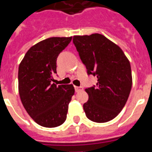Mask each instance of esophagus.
Segmentation results:
<instances>
[{
  "instance_id": "esophagus-1",
  "label": "esophagus",
  "mask_w": 152,
  "mask_h": 152,
  "mask_svg": "<svg viewBox=\"0 0 152 152\" xmlns=\"http://www.w3.org/2000/svg\"><path fill=\"white\" fill-rule=\"evenodd\" d=\"M75 90H76V92H78V91H80L83 90V88L82 87H78V86H76L75 87Z\"/></svg>"
}]
</instances>
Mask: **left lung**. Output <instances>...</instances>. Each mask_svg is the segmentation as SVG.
Masks as SVG:
<instances>
[{
  "mask_svg": "<svg viewBox=\"0 0 152 152\" xmlns=\"http://www.w3.org/2000/svg\"><path fill=\"white\" fill-rule=\"evenodd\" d=\"M73 43L88 75L97 76L96 87L85 89L84 110L89 120H113L127 103L132 85L130 62L121 48L104 35L74 36Z\"/></svg>",
  "mask_w": 152,
  "mask_h": 152,
  "instance_id": "1",
  "label": "left lung"
}]
</instances>
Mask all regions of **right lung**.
<instances>
[{
    "label": "right lung",
    "instance_id": "1",
    "mask_svg": "<svg viewBox=\"0 0 152 152\" xmlns=\"http://www.w3.org/2000/svg\"><path fill=\"white\" fill-rule=\"evenodd\" d=\"M72 37H50L25 53L18 69V91L30 117L40 126L55 127L66 120L68 104L75 93L72 84L53 83L56 58Z\"/></svg>",
    "mask_w": 152,
    "mask_h": 152
}]
</instances>
